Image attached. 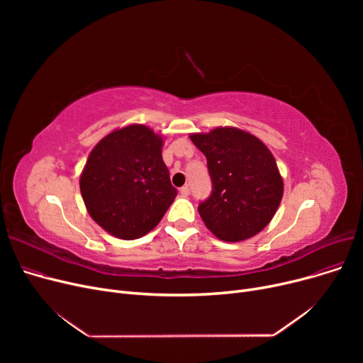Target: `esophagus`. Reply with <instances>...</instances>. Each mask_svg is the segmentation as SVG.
<instances>
[{
	"mask_svg": "<svg viewBox=\"0 0 363 363\" xmlns=\"http://www.w3.org/2000/svg\"><path fill=\"white\" fill-rule=\"evenodd\" d=\"M179 193H181L182 197H188V196H189V188H188V185H184V186L179 189Z\"/></svg>",
	"mask_w": 363,
	"mask_h": 363,
	"instance_id": "esophagus-1",
	"label": "esophagus"
}]
</instances>
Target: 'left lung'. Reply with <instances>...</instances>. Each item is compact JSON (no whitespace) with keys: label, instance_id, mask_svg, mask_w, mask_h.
I'll use <instances>...</instances> for the list:
<instances>
[{"label":"left lung","instance_id":"obj_1","mask_svg":"<svg viewBox=\"0 0 363 363\" xmlns=\"http://www.w3.org/2000/svg\"><path fill=\"white\" fill-rule=\"evenodd\" d=\"M207 159L213 191L199 213L215 237L238 242L259 234L275 216L284 181L271 150L250 132L218 126L189 133Z\"/></svg>","mask_w":363,"mask_h":363}]
</instances>
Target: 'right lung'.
Wrapping results in <instances>:
<instances>
[{
	"label": "right lung",
	"mask_w": 363,
	"mask_h": 363,
	"mask_svg": "<svg viewBox=\"0 0 363 363\" xmlns=\"http://www.w3.org/2000/svg\"><path fill=\"white\" fill-rule=\"evenodd\" d=\"M163 144L160 133L132 123L111 130L91 150L81 194L89 216L110 235L144 237L174 203L178 191L162 157Z\"/></svg>",
	"instance_id": "1"
}]
</instances>
